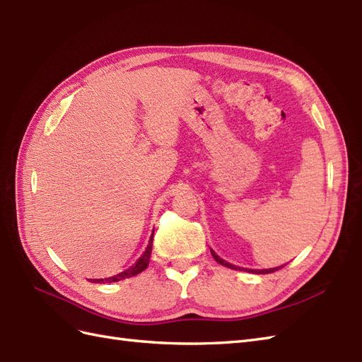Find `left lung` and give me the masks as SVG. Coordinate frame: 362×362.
I'll return each mask as SVG.
<instances>
[{
	"label": "left lung",
	"instance_id": "left-lung-1",
	"mask_svg": "<svg viewBox=\"0 0 362 362\" xmlns=\"http://www.w3.org/2000/svg\"><path fill=\"white\" fill-rule=\"evenodd\" d=\"M211 253H212V256H214V259L218 262V264H221V265H224V267H229V268H232V270H243V268H240V267H235V265H232V264H229V262H226V261H223L220 256H216L212 250H211ZM279 268L281 267H277V268H270V270H249V272H252V273H256V274H267V273H273V272H276V270H279Z\"/></svg>",
	"mask_w": 362,
	"mask_h": 362
}]
</instances>
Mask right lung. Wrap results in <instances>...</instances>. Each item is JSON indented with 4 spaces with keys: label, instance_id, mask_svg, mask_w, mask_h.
<instances>
[{
    "label": "right lung",
    "instance_id": "add662e5",
    "mask_svg": "<svg viewBox=\"0 0 362 362\" xmlns=\"http://www.w3.org/2000/svg\"><path fill=\"white\" fill-rule=\"evenodd\" d=\"M151 247H153V236L150 238V243H148V245H147V250L144 252V255L139 257V261L133 265V267H130L129 270H126V272H122V273H119V274H117V276H113V277H107V279H105V281H103V279H90L92 282H118V281H122V279H127V277H132V276H136V274H139L141 272H144L146 270V268L148 267V262H150V255H151Z\"/></svg>",
    "mask_w": 362,
    "mask_h": 362
}]
</instances>
